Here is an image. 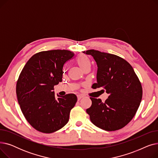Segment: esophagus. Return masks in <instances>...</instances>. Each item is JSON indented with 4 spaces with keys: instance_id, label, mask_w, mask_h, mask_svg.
Returning a JSON list of instances; mask_svg holds the SVG:
<instances>
[{
    "instance_id": "obj_1",
    "label": "esophagus",
    "mask_w": 158,
    "mask_h": 158,
    "mask_svg": "<svg viewBox=\"0 0 158 158\" xmlns=\"http://www.w3.org/2000/svg\"><path fill=\"white\" fill-rule=\"evenodd\" d=\"M83 97H84L83 95H77V99H78V101H80L81 99L82 98H83Z\"/></svg>"
}]
</instances>
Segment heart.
Returning <instances> with one entry per match:
<instances>
[{"mask_svg": "<svg viewBox=\"0 0 158 158\" xmlns=\"http://www.w3.org/2000/svg\"><path fill=\"white\" fill-rule=\"evenodd\" d=\"M77 64L83 70L86 67H90L91 66V61L88 57L85 55L79 56L77 59Z\"/></svg>", "mask_w": 158, "mask_h": 158, "instance_id": "obj_1", "label": "heart"}]
</instances>
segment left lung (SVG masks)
Instances as JSON below:
<instances>
[{
  "label": "left lung",
  "mask_w": 158,
  "mask_h": 158,
  "mask_svg": "<svg viewBox=\"0 0 158 158\" xmlns=\"http://www.w3.org/2000/svg\"><path fill=\"white\" fill-rule=\"evenodd\" d=\"M92 56L97 64V83L93 89L101 88L108 98L90 97L92 104L86 113L95 126L113 131L125 127L135 115L142 101L141 82L131 65L123 58L95 50L83 52Z\"/></svg>",
  "instance_id": "1"
}]
</instances>
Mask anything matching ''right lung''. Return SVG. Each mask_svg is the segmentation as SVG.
I'll list each match as a JSON object with an SVG mask.
<instances>
[{
    "label": "right lung",
    "instance_id": "1",
    "mask_svg": "<svg viewBox=\"0 0 158 158\" xmlns=\"http://www.w3.org/2000/svg\"><path fill=\"white\" fill-rule=\"evenodd\" d=\"M74 57L67 50H52L33 55L19 77L16 93L23 116L36 130L52 133L64 127L77 102L73 94L56 98L54 86L62 82L64 64Z\"/></svg>",
    "mask_w": 158,
    "mask_h": 158
}]
</instances>
